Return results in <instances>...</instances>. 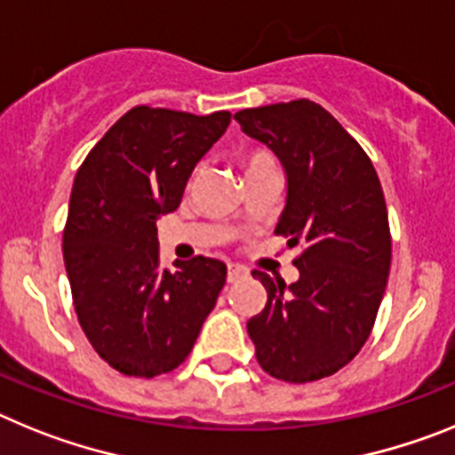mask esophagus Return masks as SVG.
Segmentation results:
<instances>
[{
  "instance_id": "1",
  "label": "esophagus",
  "mask_w": 455,
  "mask_h": 455,
  "mask_svg": "<svg viewBox=\"0 0 455 455\" xmlns=\"http://www.w3.org/2000/svg\"><path fill=\"white\" fill-rule=\"evenodd\" d=\"M244 275H247V272H244V267L235 266V263H228V266H227V279L231 283L238 282V279H243Z\"/></svg>"
}]
</instances>
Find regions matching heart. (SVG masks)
<instances>
[{"label":"heart","instance_id":"1","mask_svg":"<svg viewBox=\"0 0 455 455\" xmlns=\"http://www.w3.org/2000/svg\"><path fill=\"white\" fill-rule=\"evenodd\" d=\"M243 167L244 173H250L260 167H275V160H272V156H267V153L263 151H251L243 157Z\"/></svg>","mask_w":455,"mask_h":455}]
</instances>
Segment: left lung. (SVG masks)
<instances>
[{
  "label": "left lung",
  "mask_w": 455,
  "mask_h": 455,
  "mask_svg": "<svg viewBox=\"0 0 455 455\" xmlns=\"http://www.w3.org/2000/svg\"><path fill=\"white\" fill-rule=\"evenodd\" d=\"M233 118L282 162L286 201L275 233L304 247L288 286L251 272L267 302L247 334L272 378L321 380L362 350L385 295L392 238L380 180L362 146L315 102H276Z\"/></svg>",
  "instance_id": "obj_1"
}]
</instances>
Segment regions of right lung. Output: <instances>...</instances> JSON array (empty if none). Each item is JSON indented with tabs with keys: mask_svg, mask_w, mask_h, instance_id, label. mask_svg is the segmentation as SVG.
<instances>
[{
	"mask_svg": "<svg viewBox=\"0 0 455 455\" xmlns=\"http://www.w3.org/2000/svg\"><path fill=\"white\" fill-rule=\"evenodd\" d=\"M231 114L134 108L86 156L63 231L77 321L109 366L156 378L185 362L227 282L217 259L162 270L156 222L173 212Z\"/></svg>",
	"mask_w": 455,
	"mask_h": 455,
	"instance_id": "add662e5",
	"label": "right lung"
}]
</instances>
